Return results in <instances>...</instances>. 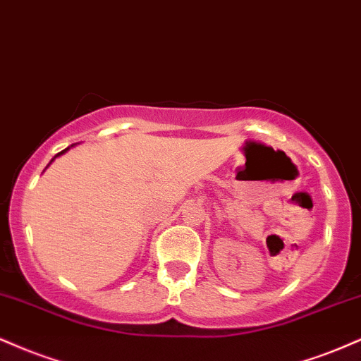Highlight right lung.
Listing matches in <instances>:
<instances>
[{"instance_id": "1", "label": "right lung", "mask_w": 361, "mask_h": 361, "mask_svg": "<svg viewBox=\"0 0 361 361\" xmlns=\"http://www.w3.org/2000/svg\"><path fill=\"white\" fill-rule=\"evenodd\" d=\"M71 147H74V145H71ZM71 147H67V148H66V150H62V152H59V154H57V155H55V157H59V155H62V154H66V152H67V150H69V148H71ZM55 157H54V159H52V160H50V164H52V162H54V160H55Z\"/></svg>"}]
</instances>
